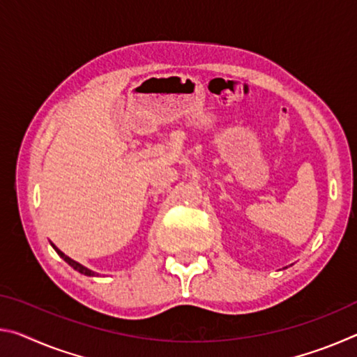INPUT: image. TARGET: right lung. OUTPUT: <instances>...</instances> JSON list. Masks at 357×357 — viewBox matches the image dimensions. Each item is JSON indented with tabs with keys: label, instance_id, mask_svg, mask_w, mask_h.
Returning <instances> with one entry per match:
<instances>
[{
	"label": "right lung",
	"instance_id": "1",
	"mask_svg": "<svg viewBox=\"0 0 357 357\" xmlns=\"http://www.w3.org/2000/svg\"><path fill=\"white\" fill-rule=\"evenodd\" d=\"M52 244V247H53V249H55V252L58 253V255L59 257H61L63 259H64V261L66 263H68L69 266H72V268H74L75 271H78V273H80V274H83V275H88V277H96V275H99L98 273H94V271H91V269H88V268H84V266L83 264H80V263H77L75 261V259H72V258H69L68 255H64V253L61 252V250H59L58 249V247L55 245V244H53V243H50Z\"/></svg>",
	"mask_w": 357,
	"mask_h": 357
}]
</instances>
